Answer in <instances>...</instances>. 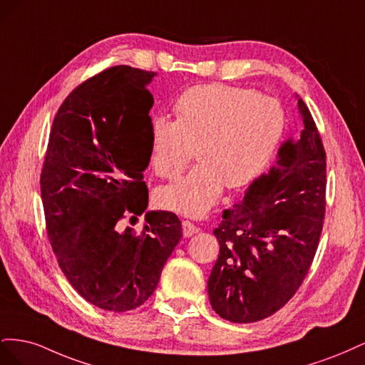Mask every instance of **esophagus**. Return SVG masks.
Returning <instances> with one entry per match:
<instances>
[{"label": "esophagus", "instance_id": "obj_1", "mask_svg": "<svg viewBox=\"0 0 365 365\" xmlns=\"http://www.w3.org/2000/svg\"><path fill=\"white\" fill-rule=\"evenodd\" d=\"M200 228H197L190 220H182V235L184 237H192L193 235H196Z\"/></svg>", "mask_w": 365, "mask_h": 365}]
</instances>
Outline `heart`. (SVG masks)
Segmentation results:
<instances>
[{"label": "heart", "instance_id": "1", "mask_svg": "<svg viewBox=\"0 0 365 365\" xmlns=\"http://www.w3.org/2000/svg\"><path fill=\"white\" fill-rule=\"evenodd\" d=\"M176 120L150 121V163L161 178L175 180L196 155L184 178L157 193L170 212L201 217L216 205L225 185L240 189L256 181L279 149L286 114L277 98L244 86L196 85L175 102Z\"/></svg>", "mask_w": 365, "mask_h": 365}]
</instances>
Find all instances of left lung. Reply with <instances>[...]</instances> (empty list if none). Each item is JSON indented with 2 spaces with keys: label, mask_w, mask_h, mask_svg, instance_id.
I'll return each instance as SVG.
<instances>
[{
  "label": "left lung",
  "mask_w": 365,
  "mask_h": 365,
  "mask_svg": "<svg viewBox=\"0 0 365 365\" xmlns=\"http://www.w3.org/2000/svg\"><path fill=\"white\" fill-rule=\"evenodd\" d=\"M298 98L303 129L279 150L277 165L224 210L215 228L219 256L208 277L213 311L231 323L268 318L300 288L318 248L326 212V152Z\"/></svg>",
  "instance_id": "left-lung-1"
}]
</instances>
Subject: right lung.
I'll list each match as a JSON object with an SVG mask.
<instances>
[{"instance_id": "right-lung-1", "label": "right lung", "mask_w": 365, "mask_h": 365, "mask_svg": "<svg viewBox=\"0 0 365 365\" xmlns=\"http://www.w3.org/2000/svg\"><path fill=\"white\" fill-rule=\"evenodd\" d=\"M157 73L128 65L81 83L53 120L41 195L47 233L65 277L86 302L113 312L145 303L182 237L172 212H148L140 233L123 228L148 208Z\"/></svg>"}]
</instances>
